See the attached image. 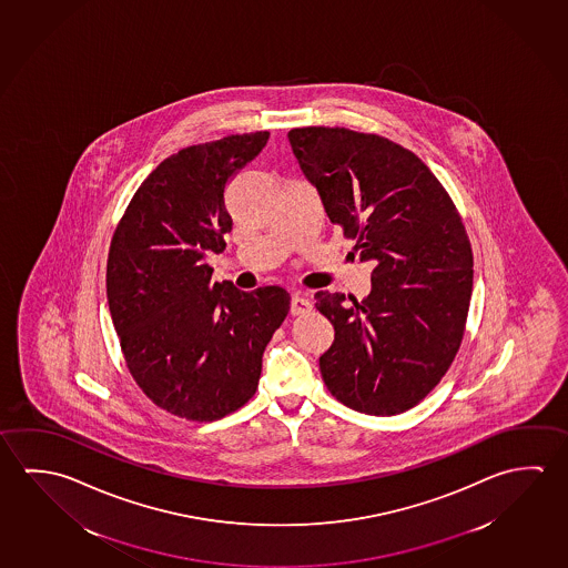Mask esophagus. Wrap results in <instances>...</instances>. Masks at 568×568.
<instances>
[{
	"label": "esophagus",
	"instance_id": "obj_1",
	"mask_svg": "<svg viewBox=\"0 0 568 568\" xmlns=\"http://www.w3.org/2000/svg\"><path fill=\"white\" fill-rule=\"evenodd\" d=\"M313 308V303L305 295H293L291 298V315H307Z\"/></svg>",
	"mask_w": 568,
	"mask_h": 568
}]
</instances>
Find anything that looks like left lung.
Wrapping results in <instances>:
<instances>
[{"label":"left lung","mask_w":568,"mask_h":568,"mask_svg":"<svg viewBox=\"0 0 568 568\" xmlns=\"http://www.w3.org/2000/svg\"><path fill=\"white\" fill-rule=\"evenodd\" d=\"M298 166L326 215L373 261L361 303L318 291L335 326L321 358L326 388L371 416L414 408L436 388L464 338L474 253L456 205L422 160L392 140L348 129L288 131Z\"/></svg>","instance_id":"8db88e82"}]
</instances>
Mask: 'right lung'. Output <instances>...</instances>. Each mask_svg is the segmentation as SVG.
Here are the masks:
<instances>
[{"label":"right lung","instance_id":"1","mask_svg":"<svg viewBox=\"0 0 568 568\" xmlns=\"http://www.w3.org/2000/svg\"><path fill=\"white\" fill-rule=\"evenodd\" d=\"M267 140V131L232 134L162 160L112 235L106 297L124 361L150 400L178 418L214 422L242 408L288 313L285 288L212 283L205 263L232 232L227 182Z\"/></svg>","mask_w":568,"mask_h":568}]
</instances>
